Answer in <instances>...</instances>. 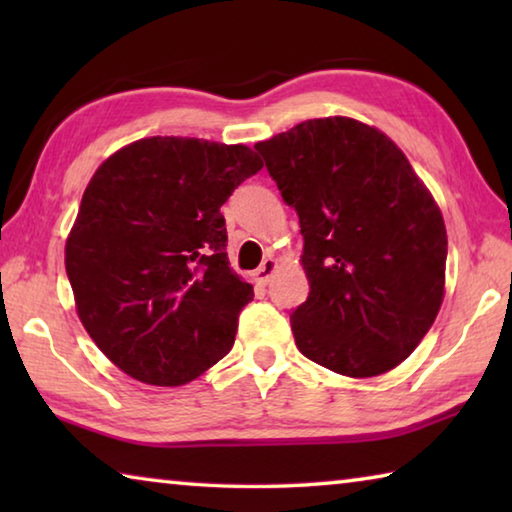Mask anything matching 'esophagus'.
<instances>
[{"label": "esophagus", "mask_w": 512, "mask_h": 512, "mask_svg": "<svg viewBox=\"0 0 512 512\" xmlns=\"http://www.w3.org/2000/svg\"><path fill=\"white\" fill-rule=\"evenodd\" d=\"M275 268H277V262L273 257H268V259H264L262 262V266L257 268L255 271V280L259 282V284H268L271 282V277H273V273H275Z\"/></svg>", "instance_id": "obj_1"}]
</instances>
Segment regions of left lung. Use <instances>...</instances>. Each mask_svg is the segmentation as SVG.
<instances>
[{"label":"left lung","mask_w":512,"mask_h":512,"mask_svg":"<svg viewBox=\"0 0 512 512\" xmlns=\"http://www.w3.org/2000/svg\"><path fill=\"white\" fill-rule=\"evenodd\" d=\"M255 151L305 239L298 350L348 377L393 370L445 296L447 232L429 189L395 142L350 117L302 121Z\"/></svg>","instance_id":"1"}]
</instances>
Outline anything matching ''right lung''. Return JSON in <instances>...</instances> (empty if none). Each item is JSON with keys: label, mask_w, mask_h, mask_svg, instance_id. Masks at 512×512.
I'll return each instance as SVG.
<instances>
[{"label": "right lung", "mask_w": 512, "mask_h": 512, "mask_svg": "<svg viewBox=\"0 0 512 512\" xmlns=\"http://www.w3.org/2000/svg\"><path fill=\"white\" fill-rule=\"evenodd\" d=\"M262 167L244 144L146 137L92 176L65 268L83 327L126 375L180 386L232 350L253 287L230 268L221 205Z\"/></svg>", "instance_id": "add662e5"}]
</instances>
